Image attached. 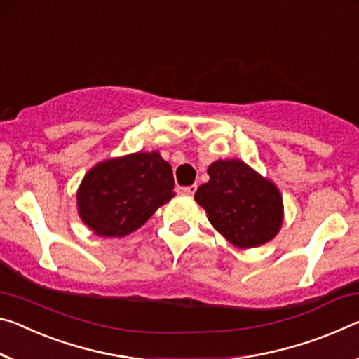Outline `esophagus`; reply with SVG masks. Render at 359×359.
<instances>
[{"mask_svg": "<svg viewBox=\"0 0 359 359\" xmlns=\"http://www.w3.org/2000/svg\"><path fill=\"white\" fill-rule=\"evenodd\" d=\"M196 189H198V185L193 184V185H189V187H180L179 191L184 193V195H193V193L196 191Z\"/></svg>", "mask_w": 359, "mask_h": 359, "instance_id": "obj_1", "label": "esophagus"}]
</instances>
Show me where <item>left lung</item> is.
I'll return each mask as SVG.
<instances>
[{
	"instance_id": "obj_1",
	"label": "left lung",
	"mask_w": 359,
	"mask_h": 359,
	"mask_svg": "<svg viewBox=\"0 0 359 359\" xmlns=\"http://www.w3.org/2000/svg\"><path fill=\"white\" fill-rule=\"evenodd\" d=\"M209 182L198 187L195 200L208 219L238 248H257L276 236L283 224V200L275 184L240 159L215 161Z\"/></svg>"
}]
</instances>
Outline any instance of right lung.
I'll use <instances>...</instances> for the list:
<instances>
[{"instance_id": "obj_1", "label": "right lung", "mask_w": 359, "mask_h": 359, "mask_svg": "<svg viewBox=\"0 0 359 359\" xmlns=\"http://www.w3.org/2000/svg\"><path fill=\"white\" fill-rule=\"evenodd\" d=\"M172 168L158 151L108 159L90 169L76 200L81 220L99 236L140 229L175 193Z\"/></svg>"}]
</instances>
